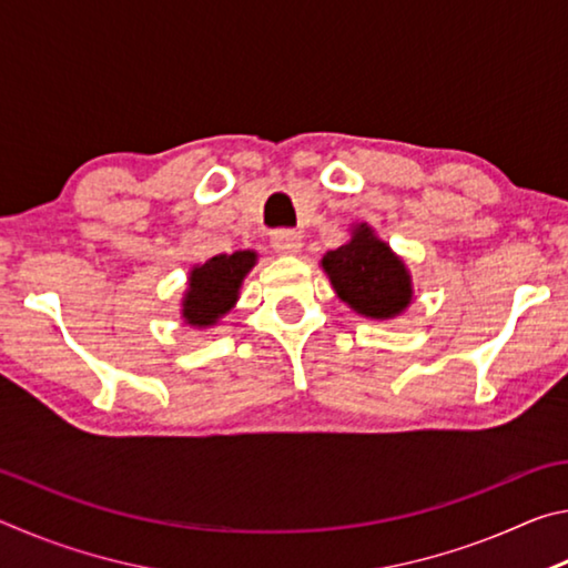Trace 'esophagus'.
<instances>
[{
    "mask_svg": "<svg viewBox=\"0 0 568 568\" xmlns=\"http://www.w3.org/2000/svg\"><path fill=\"white\" fill-rule=\"evenodd\" d=\"M301 235L295 233V230H275L273 233V247L275 253L281 255H295L297 250H301Z\"/></svg>",
    "mask_w": 568,
    "mask_h": 568,
    "instance_id": "esophagus-1",
    "label": "esophagus"
}]
</instances>
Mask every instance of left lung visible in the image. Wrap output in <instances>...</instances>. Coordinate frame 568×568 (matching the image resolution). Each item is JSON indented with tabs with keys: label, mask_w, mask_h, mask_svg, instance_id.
Listing matches in <instances>:
<instances>
[{
	"label": "left lung",
	"mask_w": 568,
	"mask_h": 568,
	"mask_svg": "<svg viewBox=\"0 0 568 568\" xmlns=\"http://www.w3.org/2000/svg\"><path fill=\"white\" fill-rule=\"evenodd\" d=\"M323 271L341 301L365 318H393L410 303V277L386 243L361 225L351 243L323 257Z\"/></svg>",
	"instance_id": "left-lung-1"
}]
</instances>
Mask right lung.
Returning a JSON list of instances; mask_svg holds the SVG:
<instances>
[{
    "mask_svg": "<svg viewBox=\"0 0 568 568\" xmlns=\"http://www.w3.org/2000/svg\"><path fill=\"white\" fill-rule=\"evenodd\" d=\"M255 265V253L237 250L233 255H215L190 273V287L182 315L190 325H213L237 301V287Z\"/></svg>",
    "mask_w": 568,
    "mask_h": 568,
    "instance_id": "1",
    "label": "right lung"
}]
</instances>
